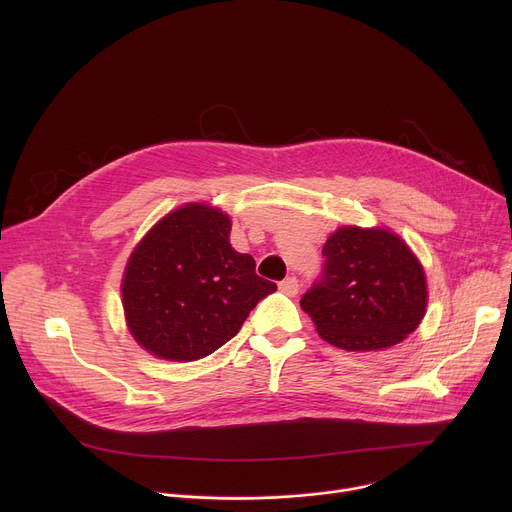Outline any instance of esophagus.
I'll use <instances>...</instances> for the list:
<instances>
[{"instance_id":"obj_1","label":"esophagus","mask_w":512,"mask_h":512,"mask_svg":"<svg viewBox=\"0 0 512 512\" xmlns=\"http://www.w3.org/2000/svg\"><path fill=\"white\" fill-rule=\"evenodd\" d=\"M279 289L283 291L285 296H296L298 289H300V283L296 277H285L281 283H279Z\"/></svg>"}]
</instances>
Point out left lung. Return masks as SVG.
<instances>
[{"mask_svg": "<svg viewBox=\"0 0 512 512\" xmlns=\"http://www.w3.org/2000/svg\"><path fill=\"white\" fill-rule=\"evenodd\" d=\"M322 255V273L300 306L326 342L350 352L383 350L419 326L427 308L425 273L399 235L340 227Z\"/></svg>", "mask_w": 512, "mask_h": 512, "instance_id": "8db88e82", "label": "left lung"}]
</instances>
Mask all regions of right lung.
<instances>
[{
	"mask_svg": "<svg viewBox=\"0 0 512 512\" xmlns=\"http://www.w3.org/2000/svg\"><path fill=\"white\" fill-rule=\"evenodd\" d=\"M229 237V214L192 202L166 214L137 243L121 296L127 328L141 348L176 362L204 358L277 289Z\"/></svg>",
	"mask_w": 512,
	"mask_h": 512,
	"instance_id": "1",
	"label": "right lung"
}]
</instances>
